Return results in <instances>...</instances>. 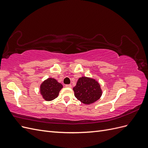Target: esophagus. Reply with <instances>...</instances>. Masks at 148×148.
I'll return each mask as SVG.
<instances>
[{
    "label": "esophagus",
    "mask_w": 148,
    "mask_h": 148,
    "mask_svg": "<svg viewBox=\"0 0 148 148\" xmlns=\"http://www.w3.org/2000/svg\"><path fill=\"white\" fill-rule=\"evenodd\" d=\"M65 87L69 88H71V87H72V86H71V84H66V85H65Z\"/></svg>",
    "instance_id": "1"
}]
</instances>
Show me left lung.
Instances as JSON below:
<instances>
[{"label":"left lung","mask_w":148,"mask_h":148,"mask_svg":"<svg viewBox=\"0 0 148 148\" xmlns=\"http://www.w3.org/2000/svg\"><path fill=\"white\" fill-rule=\"evenodd\" d=\"M73 90L76 98L87 105L99 99L102 95L99 82L95 79L86 77L79 78Z\"/></svg>","instance_id":"8db88e82"}]
</instances>
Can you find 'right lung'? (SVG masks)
<instances>
[{"label": "right lung", "mask_w": 148, "mask_h": 148, "mask_svg": "<svg viewBox=\"0 0 148 148\" xmlns=\"http://www.w3.org/2000/svg\"><path fill=\"white\" fill-rule=\"evenodd\" d=\"M63 85L53 78H48L40 85V94L46 101H52L59 96Z\"/></svg>", "instance_id": "add662e5"}]
</instances>
